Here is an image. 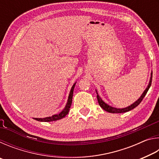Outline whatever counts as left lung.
Instances as JSON below:
<instances>
[{
	"label": "left lung",
	"instance_id": "left-lung-1",
	"mask_svg": "<svg viewBox=\"0 0 159 159\" xmlns=\"http://www.w3.org/2000/svg\"><path fill=\"white\" fill-rule=\"evenodd\" d=\"M152 72L151 73V77H150V80H149V84H148L147 87L146 88V89L144 90L143 93L142 94V95L139 97V98L138 99V100H136L135 102L133 103L132 104H130V106H128L127 107H125V108H116V107H113L109 105L108 104H107L105 102H104L102 100V99L99 97V95H98V91L96 90V93H97V98H98V103L99 104V106H100L102 109H103L104 111H106L107 112H109V113H113V114H116V113H125V112H127L130 111V110L133 109L134 108H135L137 106H138L139 103L142 102V99L144 98V96L146 95V94L147 93V91L149 90L151 84H152Z\"/></svg>",
	"mask_w": 159,
	"mask_h": 159
}]
</instances>
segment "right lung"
<instances>
[{
	"instance_id": "add662e5",
	"label": "right lung",
	"mask_w": 159,
	"mask_h": 159,
	"mask_svg": "<svg viewBox=\"0 0 159 159\" xmlns=\"http://www.w3.org/2000/svg\"><path fill=\"white\" fill-rule=\"evenodd\" d=\"M76 83H75L74 84L72 85L71 88V90H70L69 95L68 97V99H67V102L64 107V109L61 111L60 113H59L57 114H54L51 116L45 117V118H34V119L38 120V121H41V122H50V121H54V120H57L61 119L64 117L66 116V115L68 114L70 107H71V103H72V98H73V93H74V89L75 87V85H76Z\"/></svg>"
}]
</instances>
